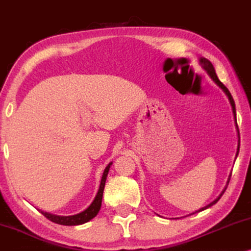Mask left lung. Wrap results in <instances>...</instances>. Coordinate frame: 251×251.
<instances>
[{
	"mask_svg": "<svg viewBox=\"0 0 251 251\" xmlns=\"http://www.w3.org/2000/svg\"><path fill=\"white\" fill-rule=\"evenodd\" d=\"M199 61H200V65H201V66H202V68H203V70H204L205 72H207V73L209 74V76H210V77L212 78V81H214L215 83L217 84L218 87L221 88L222 90L225 92V95L227 96V97H228V100H229V102H231V106H232V109H233V114H234V118H235V115H236V113H235V104H234V100H233V97H232L231 92H229V91H228V89L226 88L225 85L223 84L221 81H219V78L217 77V74H216V72H215V68H214V66H212V64L210 63V61H209V60L207 59V58H203V57H201L200 59H199ZM235 121H236V119H235ZM239 149H240V144H239V145H238V152H236V156H238V154H239ZM236 156H235V159H236ZM231 175H232V174H231ZM231 175H229V176H228L227 184H226V186H225L224 190L222 191V193L218 195V198H217V199H215L214 201L210 202V203L205 205V207L201 208V209H199V210H197V211H195V212L202 211V210H204V209H207V208H209V207H211V205H214L215 203H217L219 199L222 198V195L224 194V192H225V190H226V187H227V185H228V181H229V178H231ZM195 212H193V214H195Z\"/></svg>",
	"mask_w": 251,
	"mask_h": 251,
	"instance_id": "left-lung-1",
	"label": "left lung"
}]
</instances>
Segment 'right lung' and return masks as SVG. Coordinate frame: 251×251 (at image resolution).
<instances>
[{
  "mask_svg": "<svg viewBox=\"0 0 251 251\" xmlns=\"http://www.w3.org/2000/svg\"><path fill=\"white\" fill-rule=\"evenodd\" d=\"M111 166H112V162L108 163V166L105 168L104 174H102V177H101L100 186H99L98 193H97V195H96L95 200L92 201V203L89 205L85 210L80 212V214H76L73 216H58V215L50 214V212H44V211H41V212H42V214L46 216L49 221L57 223V224H60V225H66V226L81 225L89 221H91L92 218L97 216L99 210H100L102 193H104V187H105V183H106V177H107V174H108Z\"/></svg>",
  "mask_w": 251,
  "mask_h": 251,
  "instance_id": "right-lung-1",
  "label": "right lung"
}]
</instances>
